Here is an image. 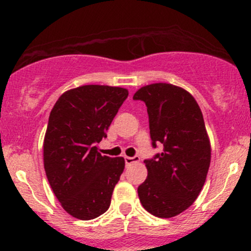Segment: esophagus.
<instances>
[{"label":"esophagus","instance_id":"1","mask_svg":"<svg viewBox=\"0 0 251 251\" xmlns=\"http://www.w3.org/2000/svg\"><path fill=\"white\" fill-rule=\"evenodd\" d=\"M139 160H140L139 155H134V157H125V164H126V166L131 165V164H133V163L139 162Z\"/></svg>","mask_w":251,"mask_h":251}]
</instances>
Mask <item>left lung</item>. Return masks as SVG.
<instances>
[{
    "mask_svg": "<svg viewBox=\"0 0 251 251\" xmlns=\"http://www.w3.org/2000/svg\"><path fill=\"white\" fill-rule=\"evenodd\" d=\"M133 100L148 107L152 148L163 151L145 159L148 178L138 188L144 209L160 218L179 215L200 195L211 159L203 114L195 98L171 83H152Z\"/></svg>",
    "mask_w": 251,
    "mask_h": 251,
    "instance_id": "left-lung-1",
    "label": "left lung"
}]
</instances>
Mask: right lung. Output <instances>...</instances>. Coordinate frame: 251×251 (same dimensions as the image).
I'll return each mask as SVG.
<instances>
[{
    "mask_svg": "<svg viewBox=\"0 0 251 251\" xmlns=\"http://www.w3.org/2000/svg\"><path fill=\"white\" fill-rule=\"evenodd\" d=\"M128 96L122 87L86 85L65 92L50 114L43 164L62 208L77 220L106 212L125 160L97 151L112 120Z\"/></svg>",
    "mask_w": 251,
    "mask_h": 251,
    "instance_id": "obj_1",
    "label": "right lung"
}]
</instances>
